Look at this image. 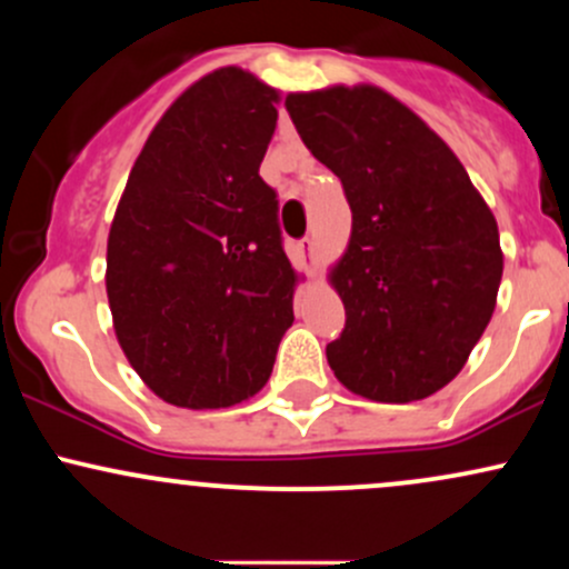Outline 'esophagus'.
<instances>
[{"label":"esophagus","instance_id":"1","mask_svg":"<svg viewBox=\"0 0 569 569\" xmlns=\"http://www.w3.org/2000/svg\"><path fill=\"white\" fill-rule=\"evenodd\" d=\"M299 253H302L305 259H312V251H316V243H312V238H302L299 240Z\"/></svg>","mask_w":569,"mask_h":569}]
</instances>
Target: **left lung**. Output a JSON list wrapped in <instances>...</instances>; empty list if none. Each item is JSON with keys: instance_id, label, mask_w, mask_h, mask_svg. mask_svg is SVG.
<instances>
[{"instance_id": "8db88e82", "label": "left lung", "mask_w": 569, "mask_h": 569, "mask_svg": "<svg viewBox=\"0 0 569 569\" xmlns=\"http://www.w3.org/2000/svg\"><path fill=\"white\" fill-rule=\"evenodd\" d=\"M286 109L352 211L350 246L331 272L345 329L326 345L329 367L371 401L433 396L492 318L498 221L452 149L385 90L291 93Z\"/></svg>"}]
</instances>
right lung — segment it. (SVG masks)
Segmentation results:
<instances>
[{
  "label": "right lung",
  "instance_id": "1",
  "mask_svg": "<svg viewBox=\"0 0 569 569\" xmlns=\"http://www.w3.org/2000/svg\"><path fill=\"white\" fill-rule=\"evenodd\" d=\"M278 93L238 67L202 77L149 133L117 206L107 293L130 367L162 401L240 403L293 323L278 194L259 176Z\"/></svg>",
  "mask_w": 569,
  "mask_h": 569
}]
</instances>
